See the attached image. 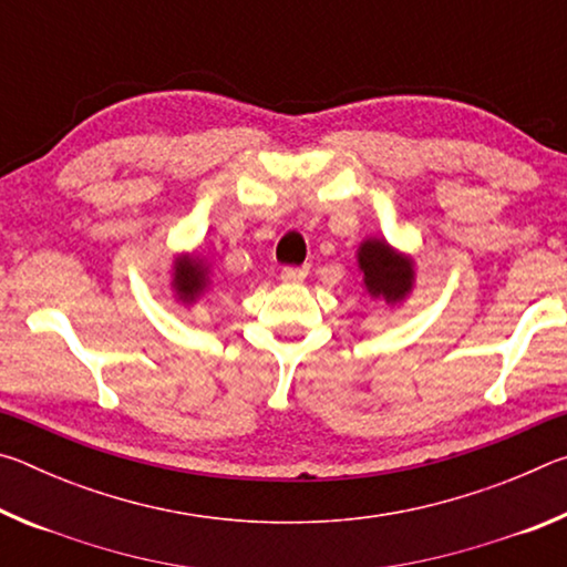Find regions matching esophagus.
<instances>
[{"label": "esophagus", "instance_id": "1", "mask_svg": "<svg viewBox=\"0 0 567 567\" xmlns=\"http://www.w3.org/2000/svg\"><path fill=\"white\" fill-rule=\"evenodd\" d=\"M280 277L285 282H302L307 277V267H282Z\"/></svg>", "mask_w": 567, "mask_h": 567}]
</instances>
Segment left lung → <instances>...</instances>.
Segmentation results:
<instances>
[{
    "label": "left lung",
    "mask_w": 567,
    "mask_h": 567,
    "mask_svg": "<svg viewBox=\"0 0 567 567\" xmlns=\"http://www.w3.org/2000/svg\"><path fill=\"white\" fill-rule=\"evenodd\" d=\"M358 262L364 275V287L372 297H385L388 302H398L412 287L410 262L400 260L380 239H368L360 247Z\"/></svg>",
    "instance_id": "obj_1"
}]
</instances>
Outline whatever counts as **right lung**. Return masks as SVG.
Listing matches in <instances>:
<instances>
[{"instance_id": "add662e5", "label": "right lung", "mask_w": 567, "mask_h": 567, "mask_svg": "<svg viewBox=\"0 0 567 567\" xmlns=\"http://www.w3.org/2000/svg\"><path fill=\"white\" fill-rule=\"evenodd\" d=\"M175 287H177L179 300L192 302L199 292H203L205 270L197 262H179L175 267Z\"/></svg>"}]
</instances>
